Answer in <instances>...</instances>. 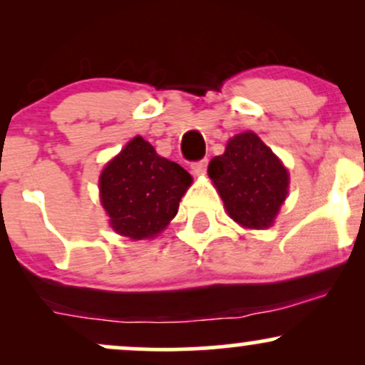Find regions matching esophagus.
I'll list each match as a JSON object with an SVG mask.
<instances>
[{
    "mask_svg": "<svg viewBox=\"0 0 365 365\" xmlns=\"http://www.w3.org/2000/svg\"><path fill=\"white\" fill-rule=\"evenodd\" d=\"M207 168V159H200V161L192 163V171L197 175H202Z\"/></svg>",
    "mask_w": 365,
    "mask_h": 365,
    "instance_id": "esophagus-1",
    "label": "esophagus"
}]
</instances>
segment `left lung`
Returning <instances> with one entry per match:
<instances>
[{
  "mask_svg": "<svg viewBox=\"0 0 365 365\" xmlns=\"http://www.w3.org/2000/svg\"><path fill=\"white\" fill-rule=\"evenodd\" d=\"M207 173L228 215L245 228H267L287 199V170L252 132L233 137Z\"/></svg>",
  "mask_w": 365,
  "mask_h": 365,
  "instance_id": "1",
  "label": "left lung"
}]
</instances>
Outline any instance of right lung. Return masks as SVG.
<instances>
[{
	"instance_id": "right-lung-1",
	"label": "right lung",
	"mask_w": 365,
	"mask_h": 365,
	"mask_svg": "<svg viewBox=\"0 0 365 365\" xmlns=\"http://www.w3.org/2000/svg\"><path fill=\"white\" fill-rule=\"evenodd\" d=\"M192 177L177 163L158 156L142 137L130 140L108 163L99 188L116 233L132 240L156 237L173 220Z\"/></svg>"
}]
</instances>
